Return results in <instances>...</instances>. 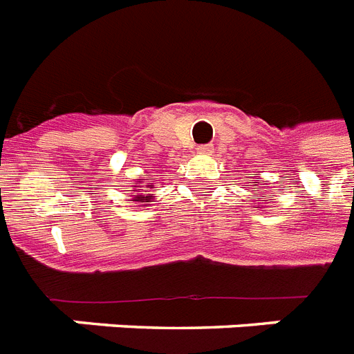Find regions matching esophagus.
<instances>
[{"label":"esophagus","instance_id":"1","mask_svg":"<svg viewBox=\"0 0 354 354\" xmlns=\"http://www.w3.org/2000/svg\"><path fill=\"white\" fill-rule=\"evenodd\" d=\"M213 152H215L213 145H202V147H198V154L200 156H211Z\"/></svg>","mask_w":354,"mask_h":354}]
</instances>
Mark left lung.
Masks as SVG:
<instances>
[{
	"label": "left lung",
	"mask_w": 354,
	"mask_h": 354,
	"mask_svg": "<svg viewBox=\"0 0 354 354\" xmlns=\"http://www.w3.org/2000/svg\"><path fill=\"white\" fill-rule=\"evenodd\" d=\"M253 183H259V182H253ZM259 205H261V207H268V205H266V200H259Z\"/></svg>",
	"instance_id": "obj_1"
}]
</instances>
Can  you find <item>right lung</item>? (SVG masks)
Segmentation results:
<instances>
[{
  "instance_id": "right-lung-1",
  "label": "right lung",
  "mask_w": 354,
  "mask_h": 354,
  "mask_svg": "<svg viewBox=\"0 0 354 354\" xmlns=\"http://www.w3.org/2000/svg\"><path fill=\"white\" fill-rule=\"evenodd\" d=\"M141 178H143V180H147V182H149V180H152V178H150V174H145V176H141ZM138 183H141V182H138ZM133 187H136V194H132L133 204L149 205L150 202H154V196H152V194H145L143 189H141V185H133ZM147 187L152 189L154 185H152V183H149Z\"/></svg>"
}]
</instances>
